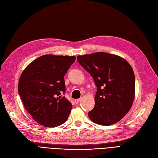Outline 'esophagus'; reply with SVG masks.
<instances>
[{
	"label": "esophagus",
	"instance_id": "1",
	"mask_svg": "<svg viewBox=\"0 0 158 158\" xmlns=\"http://www.w3.org/2000/svg\"><path fill=\"white\" fill-rule=\"evenodd\" d=\"M80 100H81V99H75L74 101H75V104H78L79 102H80Z\"/></svg>",
	"mask_w": 158,
	"mask_h": 158
}]
</instances>
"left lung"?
<instances>
[{
    "label": "left lung",
    "mask_w": 158,
    "mask_h": 158,
    "mask_svg": "<svg viewBox=\"0 0 158 158\" xmlns=\"http://www.w3.org/2000/svg\"><path fill=\"white\" fill-rule=\"evenodd\" d=\"M77 59L97 87L89 119L101 125L120 121L128 113L135 98V78L130 64L118 56L102 52L77 56Z\"/></svg>",
    "instance_id": "1"
}]
</instances>
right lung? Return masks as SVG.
<instances>
[{"label":"right lung","instance_id":"1","mask_svg":"<svg viewBox=\"0 0 158 158\" xmlns=\"http://www.w3.org/2000/svg\"><path fill=\"white\" fill-rule=\"evenodd\" d=\"M75 56L44 55L22 72L18 93L25 108L38 123L54 127L67 121L72 105L65 94L64 75Z\"/></svg>","mask_w":158,"mask_h":158}]
</instances>
